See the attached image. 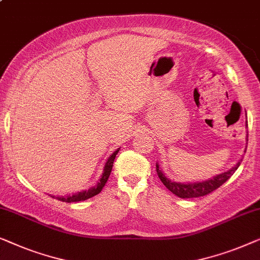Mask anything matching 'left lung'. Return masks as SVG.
I'll return each instance as SVG.
<instances>
[{
    "instance_id": "left-lung-1",
    "label": "left lung",
    "mask_w": 260,
    "mask_h": 260,
    "mask_svg": "<svg viewBox=\"0 0 260 260\" xmlns=\"http://www.w3.org/2000/svg\"><path fill=\"white\" fill-rule=\"evenodd\" d=\"M247 122V121H246ZM246 141H247V135H246ZM246 152V149H245ZM240 159L238 162L232 168H230L229 171L224 172V173L217 174L214 175L213 178L207 179V180H203V181H196V182H177L174 180H171L170 178H167L164 172L160 170L159 164L156 162V173H158L160 180L166 187L170 189V191L175 194L179 198L182 199H187V198H197V197H204L208 194V193L213 192L214 189H217L218 187L224 184L225 181H228L231 175L238 170V167L241 162Z\"/></svg>"
}]
</instances>
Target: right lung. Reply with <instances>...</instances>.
<instances>
[{"mask_svg":"<svg viewBox=\"0 0 260 260\" xmlns=\"http://www.w3.org/2000/svg\"><path fill=\"white\" fill-rule=\"evenodd\" d=\"M119 151H120V148L116 149L115 152H113L112 155L107 159V161H106L105 166H104V171H102L101 177L96 181V184L93 186V187H90L88 189H85V191H81V192H76L72 196H64V197L63 196H57V197L50 196V197H53V198L60 200V202L76 203V202H83V200H87V199L92 198V197H94V196L99 194V193L102 191V188H104L106 182H107L109 175H111L113 162H114V159H115L116 154L119 153Z\"/></svg>","mask_w":260,"mask_h":260,"instance_id":"obj_1","label":"right lung"}]
</instances>
